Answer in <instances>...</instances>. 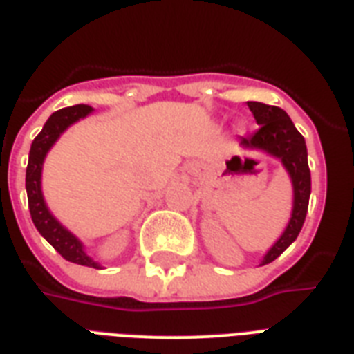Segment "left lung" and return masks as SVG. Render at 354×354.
<instances>
[{
  "mask_svg": "<svg viewBox=\"0 0 354 354\" xmlns=\"http://www.w3.org/2000/svg\"><path fill=\"white\" fill-rule=\"evenodd\" d=\"M259 128L252 136L241 138V145L248 149H261L283 161L294 185V209L288 226L281 239L270 248L263 263L268 264L279 257L301 232L303 222L307 216L308 198H310V171L307 161V145L305 138L297 132L294 122L279 106H270L264 102H248Z\"/></svg>",
  "mask_w": 354,
  "mask_h": 354,
  "instance_id": "obj_1",
  "label": "left lung"
}]
</instances>
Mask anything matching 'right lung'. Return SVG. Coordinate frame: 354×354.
<instances>
[{
  "label": "right lung",
  "instance_id": "add662e5",
  "mask_svg": "<svg viewBox=\"0 0 354 354\" xmlns=\"http://www.w3.org/2000/svg\"><path fill=\"white\" fill-rule=\"evenodd\" d=\"M93 108L88 104H75V106L62 108L47 119V122L41 128L30 145L29 152V163H27V172H25V189H27V198H29V211L30 218L35 222L36 230L40 235L62 255L66 261L75 264H82V266H90V268H101V264L95 263L93 259L88 257L84 252L82 242L75 235L66 230L64 226L55 221V216L49 213L44 196H41V163L46 158L47 150L51 149L53 143L57 141L58 136L75 121L86 118Z\"/></svg>",
  "mask_w": 354,
  "mask_h": 354
}]
</instances>
